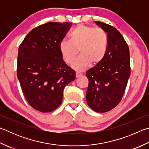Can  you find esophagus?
Wrapping results in <instances>:
<instances>
[{
	"mask_svg": "<svg viewBox=\"0 0 149 149\" xmlns=\"http://www.w3.org/2000/svg\"><path fill=\"white\" fill-rule=\"evenodd\" d=\"M82 75H83V74H81V73H79V72H77V73H76V77H77V78L81 76Z\"/></svg>",
	"mask_w": 149,
	"mask_h": 149,
	"instance_id": "1",
	"label": "esophagus"
}]
</instances>
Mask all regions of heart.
Here are the masks:
<instances>
[{
	"instance_id": "obj_1",
	"label": "heart",
	"mask_w": 149,
	"mask_h": 149,
	"mask_svg": "<svg viewBox=\"0 0 149 149\" xmlns=\"http://www.w3.org/2000/svg\"><path fill=\"white\" fill-rule=\"evenodd\" d=\"M108 47L107 35L100 28L85 25L76 26L70 35V40H63L59 44L61 55L67 64L74 63L78 53L81 55L73 66L77 71H83L97 65L105 58Z\"/></svg>"
}]
</instances>
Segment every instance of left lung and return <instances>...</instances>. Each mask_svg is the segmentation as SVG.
<instances>
[{
  "mask_svg": "<svg viewBox=\"0 0 149 149\" xmlns=\"http://www.w3.org/2000/svg\"><path fill=\"white\" fill-rule=\"evenodd\" d=\"M107 32V53L100 63L86 73L88 86L86 100L94 111L105 113L119 104L130 76L128 45L123 36L113 26L94 21Z\"/></svg>",
  "mask_w": 149,
  "mask_h": 149,
  "instance_id": "left-lung-1",
  "label": "left lung"
}]
</instances>
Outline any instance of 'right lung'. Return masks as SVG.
I'll list each match as a JSON object with an SVG mask.
<instances>
[{
    "label": "right lung",
    "mask_w": 149,
    "mask_h": 149,
    "mask_svg": "<svg viewBox=\"0 0 149 149\" xmlns=\"http://www.w3.org/2000/svg\"><path fill=\"white\" fill-rule=\"evenodd\" d=\"M71 23L49 22L32 29L19 45L17 75L29 105L42 113L60 106L75 73L64 63L59 44Z\"/></svg>",
    "instance_id": "right-lung-1"
}]
</instances>
